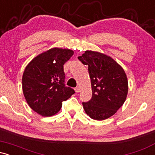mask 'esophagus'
Masks as SVG:
<instances>
[{
	"label": "esophagus",
	"instance_id": "obj_1",
	"mask_svg": "<svg viewBox=\"0 0 155 155\" xmlns=\"http://www.w3.org/2000/svg\"><path fill=\"white\" fill-rule=\"evenodd\" d=\"M74 90H75V91H76V92H79V91H80V89H79V87H76L74 89Z\"/></svg>",
	"mask_w": 155,
	"mask_h": 155
}]
</instances>
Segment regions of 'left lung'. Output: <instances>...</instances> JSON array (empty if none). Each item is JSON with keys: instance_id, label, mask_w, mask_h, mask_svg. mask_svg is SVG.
I'll return each instance as SVG.
<instances>
[{"instance_id": "obj_1", "label": "left lung", "mask_w": 155, "mask_h": 155, "mask_svg": "<svg viewBox=\"0 0 155 155\" xmlns=\"http://www.w3.org/2000/svg\"><path fill=\"white\" fill-rule=\"evenodd\" d=\"M88 65L92 95L82 102L90 118L104 120L116 113L123 105L128 91V82L123 68L111 58L102 53L86 51L78 58Z\"/></svg>"}]
</instances>
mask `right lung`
Listing matches in <instances>:
<instances>
[{"label": "right lung", "instance_id": "1", "mask_svg": "<svg viewBox=\"0 0 155 155\" xmlns=\"http://www.w3.org/2000/svg\"><path fill=\"white\" fill-rule=\"evenodd\" d=\"M73 54L70 49L53 48L38 55L25 69V97L30 107L41 116L58 113L63 101L75 93L74 89L65 86L63 70V65Z\"/></svg>", "mask_w": 155, "mask_h": 155}]
</instances>
